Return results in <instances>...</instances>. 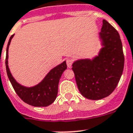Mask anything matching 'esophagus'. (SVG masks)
Returning <instances> with one entry per match:
<instances>
[{"mask_svg": "<svg viewBox=\"0 0 133 133\" xmlns=\"http://www.w3.org/2000/svg\"><path fill=\"white\" fill-rule=\"evenodd\" d=\"M72 63H73V62H72V60L70 59H68L66 60L67 65H68V67L69 68H70L71 67V65H72Z\"/></svg>", "mask_w": 133, "mask_h": 133, "instance_id": "34e87169", "label": "esophagus"}]
</instances>
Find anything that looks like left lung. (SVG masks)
I'll use <instances>...</instances> for the list:
<instances>
[{"mask_svg":"<svg viewBox=\"0 0 133 133\" xmlns=\"http://www.w3.org/2000/svg\"><path fill=\"white\" fill-rule=\"evenodd\" d=\"M100 33L104 47L92 60L81 59L72 64L81 94L90 100H100L115 90L122 76L124 56L120 35L106 20Z\"/></svg>","mask_w":133,"mask_h":133,"instance_id":"obj_1","label":"left lung"}]
</instances>
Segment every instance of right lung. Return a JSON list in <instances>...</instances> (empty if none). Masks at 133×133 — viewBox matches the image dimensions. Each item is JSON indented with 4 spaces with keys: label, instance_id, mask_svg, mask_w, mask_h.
<instances>
[{
    "label": "right lung",
    "instance_id": "right-lung-1",
    "mask_svg": "<svg viewBox=\"0 0 133 133\" xmlns=\"http://www.w3.org/2000/svg\"><path fill=\"white\" fill-rule=\"evenodd\" d=\"M14 35L9 39L6 54V70L9 79L14 90L21 99L25 103L33 107H47L55 100L58 92L59 79L64 70L67 69L66 62H63L51 70L41 83L32 88L21 86L14 79L8 66L9 47Z\"/></svg>",
    "mask_w": 133,
    "mask_h": 133
}]
</instances>
